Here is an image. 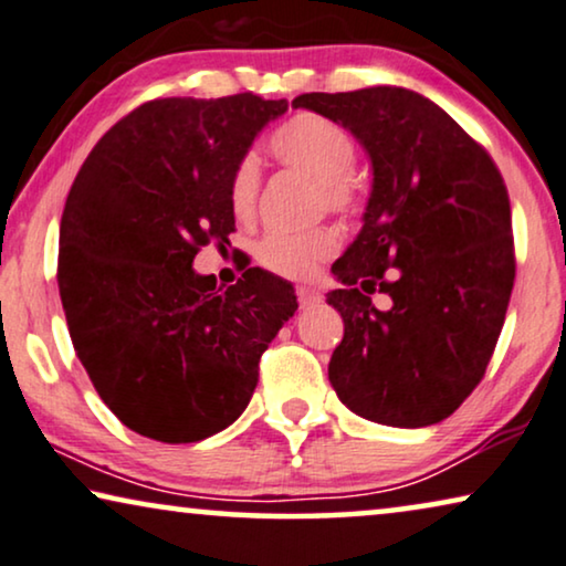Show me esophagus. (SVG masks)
Returning <instances> with one entry per match:
<instances>
[{
	"label": "esophagus",
	"mask_w": 566,
	"mask_h": 566,
	"mask_svg": "<svg viewBox=\"0 0 566 566\" xmlns=\"http://www.w3.org/2000/svg\"><path fill=\"white\" fill-rule=\"evenodd\" d=\"M297 302L300 307L317 305V302H321V292H317L315 286H297Z\"/></svg>",
	"instance_id": "34e87169"
}]
</instances>
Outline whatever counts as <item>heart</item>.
Returning a JSON list of instances; mask_svg holds the SVG:
<instances>
[{"instance_id":"b5f03b06","label":"heart","mask_w":566,"mask_h":566,"mask_svg":"<svg viewBox=\"0 0 566 566\" xmlns=\"http://www.w3.org/2000/svg\"><path fill=\"white\" fill-rule=\"evenodd\" d=\"M269 154L284 166L307 171L317 179V207L348 214L359 207V189L352 179L356 164V140L344 125L331 117L302 113L276 127L269 138ZM261 192V169L253 158H241L228 181V202L238 220L256 214ZM338 249L331 228L269 230L253 249L259 266L286 280H307Z\"/></svg>"}]
</instances>
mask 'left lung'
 Wrapping results in <instances>:
<instances>
[{
    "instance_id": "left-lung-1",
    "label": "left lung",
    "mask_w": 566,
    "mask_h": 566,
    "mask_svg": "<svg viewBox=\"0 0 566 566\" xmlns=\"http://www.w3.org/2000/svg\"><path fill=\"white\" fill-rule=\"evenodd\" d=\"M292 107L348 127L371 158L364 228L333 264L344 340L338 400L366 420L423 428L480 385L515 280L511 200L488 150L423 94L400 86L310 92ZM374 291L390 307L370 305Z\"/></svg>"
}]
</instances>
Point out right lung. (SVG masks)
Returning <instances> with one entry per match:
<instances>
[{
	"label": "right lung",
	"instance_id": "1",
	"mask_svg": "<svg viewBox=\"0 0 566 566\" xmlns=\"http://www.w3.org/2000/svg\"><path fill=\"white\" fill-rule=\"evenodd\" d=\"M284 109L251 92L150 99L71 185L59 235L71 344L102 402L146 439L195 443L238 420L297 310L292 284L259 266L228 290L192 269L202 245H230V174Z\"/></svg>",
	"mask_w": 566,
	"mask_h": 566
}]
</instances>
